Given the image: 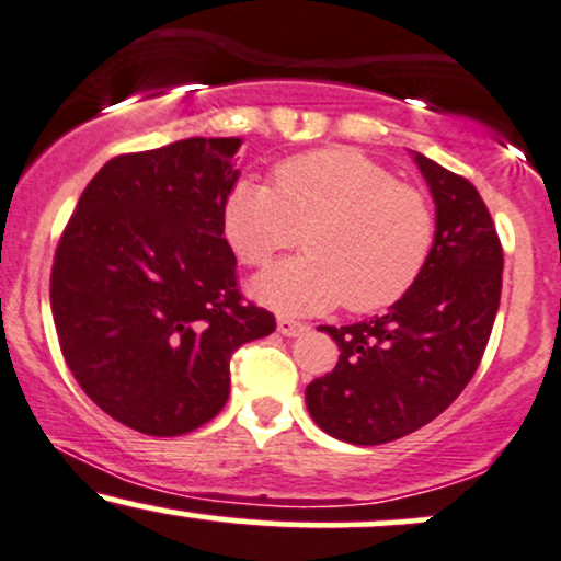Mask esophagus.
I'll use <instances>...</instances> for the list:
<instances>
[{
  "mask_svg": "<svg viewBox=\"0 0 561 561\" xmlns=\"http://www.w3.org/2000/svg\"><path fill=\"white\" fill-rule=\"evenodd\" d=\"M278 331L283 335H288V339H296V335H305L309 331L307 322H299V320H291V318H280L278 320Z\"/></svg>",
  "mask_w": 561,
  "mask_h": 561,
  "instance_id": "1",
  "label": "esophagus"
}]
</instances>
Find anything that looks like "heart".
<instances>
[{
    "label": "heart",
    "instance_id": "heart-1",
    "mask_svg": "<svg viewBox=\"0 0 561 561\" xmlns=\"http://www.w3.org/2000/svg\"><path fill=\"white\" fill-rule=\"evenodd\" d=\"M222 233L247 267L305 243L307 254L254 280L265 305L307 314L344 301L367 314L412 291L438 222L423 191L357 149L333 147L275 164L273 188L236 181L222 202Z\"/></svg>",
    "mask_w": 561,
    "mask_h": 561
}]
</instances>
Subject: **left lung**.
Returning a JSON list of instances; mask_svg holds the SVG:
<instances>
[{"mask_svg":"<svg viewBox=\"0 0 561 561\" xmlns=\"http://www.w3.org/2000/svg\"><path fill=\"white\" fill-rule=\"evenodd\" d=\"M414 162L436 199L431 262L383 318L322 325L341 357L307 386L314 423L346 444H388L436 420L476 375L502 299V241L478 188L423 154Z\"/></svg>","mask_w":561,"mask_h":561,"instance_id":"1","label":"left lung"}]
</instances>
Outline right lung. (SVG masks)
Here are the masks:
<instances>
[{"instance_id":"right-lung-1","label":"right lung","mask_w":561,"mask_h":561,"mask_svg":"<svg viewBox=\"0 0 561 561\" xmlns=\"http://www.w3.org/2000/svg\"><path fill=\"white\" fill-rule=\"evenodd\" d=\"M241 138L112 157L59 236L49 299L62 357L99 410L183 436L228 401L230 357L275 331L243 301L222 236Z\"/></svg>"}]
</instances>
